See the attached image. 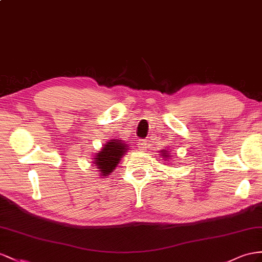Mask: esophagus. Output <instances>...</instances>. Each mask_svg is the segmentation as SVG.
Returning a JSON list of instances; mask_svg holds the SVG:
<instances>
[{"label":"esophagus","mask_w":262,"mask_h":262,"mask_svg":"<svg viewBox=\"0 0 262 262\" xmlns=\"http://www.w3.org/2000/svg\"><path fill=\"white\" fill-rule=\"evenodd\" d=\"M139 150H146L147 149V142L145 140H139Z\"/></svg>","instance_id":"obj_1"}]
</instances>
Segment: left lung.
<instances>
[{
  "instance_id": "8db88e82",
  "label": "left lung",
  "mask_w": 262,
  "mask_h": 262,
  "mask_svg": "<svg viewBox=\"0 0 262 262\" xmlns=\"http://www.w3.org/2000/svg\"><path fill=\"white\" fill-rule=\"evenodd\" d=\"M160 154H163V157H164V158H167V159H168V157H170V154L167 152V150H166V149L160 150Z\"/></svg>"
}]
</instances>
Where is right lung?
<instances>
[{
	"mask_svg": "<svg viewBox=\"0 0 262 262\" xmlns=\"http://www.w3.org/2000/svg\"><path fill=\"white\" fill-rule=\"evenodd\" d=\"M128 149V145L120 139H113L105 144L103 148L96 154L95 158H93L95 164L94 166H96V169H99V175L108 176L112 173L120 162V158Z\"/></svg>",
	"mask_w": 262,
	"mask_h": 262,
	"instance_id": "right-lung-1",
	"label": "right lung"
}]
</instances>
